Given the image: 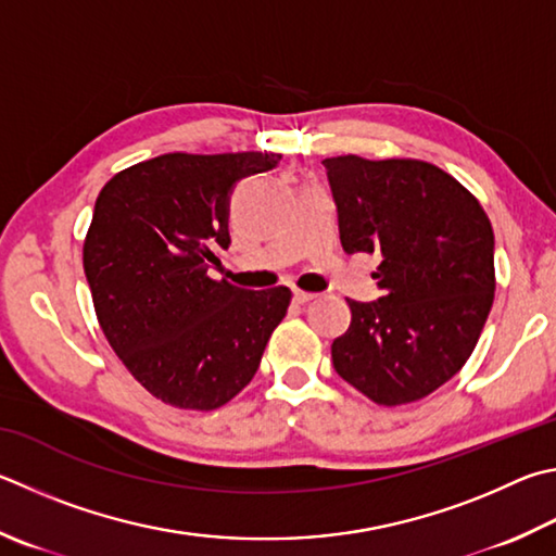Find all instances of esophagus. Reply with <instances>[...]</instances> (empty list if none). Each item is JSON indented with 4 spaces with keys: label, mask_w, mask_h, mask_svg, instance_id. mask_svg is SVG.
I'll return each mask as SVG.
<instances>
[{
    "label": "esophagus",
    "mask_w": 556,
    "mask_h": 556,
    "mask_svg": "<svg viewBox=\"0 0 556 556\" xmlns=\"http://www.w3.org/2000/svg\"><path fill=\"white\" fill-rule=\"evenodd\" d=\"M316 296H318V294H311V291L294 289V301H296V304H308V301H313Z\"/></svg>",
    "instance_id": "34e87169"
}]
</instances>
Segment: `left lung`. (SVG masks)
<instances>
[{
  "label": "left lung",
  "instance_id": "obj_1",
  "mask_svg": "<svg viewBox=\"0 0 556 556\" xmlns=\"http://www.w3.org/2000/svg\"><path fill=\"white\" fill-rule=\"evenodd\" d=\"M350 255L381 262L383 296L350 301V328L332 340V367L379 406H406L440 389L477 348L496 291L493 228L457 179L413 157H326Z\"/></svg>",
  "mask_w": 556,
  "mask_h": 556
}]
</instances>
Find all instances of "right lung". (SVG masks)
Instances as JSON below:
<instances>
[{
  "instance_id": "right-lung-1",
  "label": "right lung",
  "mask_w": 556,
  "mask_h": 556,
  "mask_svg": "<svg viewBox=\"0 0 556 556\" xmlns=\"http://www.w3.org/2000/svg\"><path fill=\"white\" fill-rule=\"evenodd\" d=\"M275 153H167L102 187L83 265L97 320L118 359L167 406L216 410L255 377L291 291L211 279L228 248V197Z\"/></svg>"
}]
</instances>
